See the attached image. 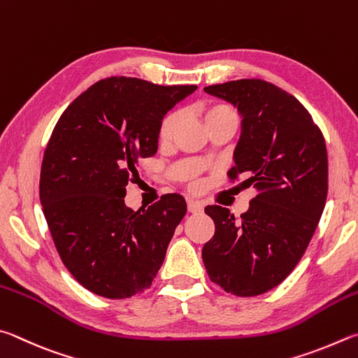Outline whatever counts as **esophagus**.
<instances>
[{"instance_id":"1","label":"esophagus","mask_w":358,"mask_h":358,"mask_svg":"<svg viewBox=\"0 0 358 358\" xmlns=\"http://www.w3.org/2000/svg\"><path fill=\"white\" fill-rule=\"evenodd\" d=\"M187 208H189V212H192V214H199V212L204 209V204L189 199V201H187Z\"/></svg>"}]
</instances>
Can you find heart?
<instances>
[{
    "label": "heart",
    "mask_w": 358,
    "mask_h": 358,
    "mask_svg": "<svg viewBox=\"0 0 358 358\" xmlns=\"http://www.w3.org/2000/svg\"><path fill=\"white\" fill-rule=\"evenodd\" d=\"M203 117H204L206 125H209L212 122L222 121V119L237 117V116H236V111L231 108L229 105L214 102V103H209L204 106ZM180 119H182V115H180V111H178V110L169 111L165 116H163V119L160 121V125H159V134H157L160 143H168L169 140H171L176 129H178V125L180 122ZM193 187H198L196 180L193 182Z\"/></svg>",
    "instance_id": "b5f03b06"
}]
</instances>
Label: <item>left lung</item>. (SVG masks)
Masks as SVG:
<instances>
[{
  "mask_svg": "<svg viewBox=\"0 0 358 358\" xmlns=\"http://www.w3.org/2000/svg\"><path fill=\"white\" fill-rule=\"evenodd\" d=\"M242 115L231 182L245 174L256 196L236 218L222 206L204 209L215 234L203 247L209 278L227 292L271 291L302 258L321 220L329 189L327 149L308 110L281 87L242 78L204 87Z\"/></svg>",
  "mask_w": 358,
  "mask_h": 358,
  "instance_id": "1",
  "label": "left lung"
}]
</instances>
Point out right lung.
<instances>
[{
	"label": "right lung",
	"mask_w": 358,
	"mask_h": 358,
	"mask_svg": "<svg viewBox=\"0 0 358 358\" xmlns=\"http://www.w3.org/2000/svg\"><path fill=\"white\" fill-rule=\"evenodd\" d=\"M195 85L131 77L94 83L67 106L47 143L39 196L62 264L97 296L129 299L150 287L187 204L163 195L146 210L124 203L138 163L157 152L159 125Z\"/></svg>",
	"instance_id": "right-lung-1"
}]
</instances>
